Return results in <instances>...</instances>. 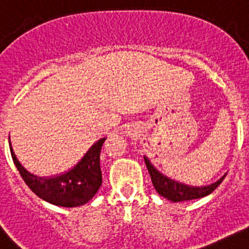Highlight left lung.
<instances>
[{"mask_svg":"<svg viewBox=\"0 0 249 249\" xmlns=\"http://www.w3.org/2000/svg\"><path fill=\"white\" fill-rule=\"evenodd\" d=\"M144 162L147 169H148V173L151 175V180H152L153 187H155L157 193L171 202L191 201V199H197V198L209 196L210 193H212L216 188L219 187L220 183L224 180V178L226 175V174H224L219 180H216L215 183L209 184V185L193 187V185H188V184L174 180V179L167 178L166 175H163L162 173H160L156 167L153 166L152 162L149 161L148 157L144 156Z\"/></svg>","mask_w":249,"mask_h":249,"instance_id":"8db88e82","label":"left lung"}]
</instances>
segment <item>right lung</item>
Segmentation results:
<instances>
[{
	"label": "right lung",
	"instance_id": "add662e5",
	"mask_svg": "<svg viewBox=\"0 0 249 249\" xmlns=\"http://www.w3.org/2000/svg\"><path fill=\"white\" fill-rule=\"evenodd\" d=\"M105 141L106 138L98 139L70 170L53 177H37L30 174L16 159L11 142L10 151L16 169L33 193L54 206L78 207L89 202L102 184L100 155Z\"/></svg>",
	"mask_w": 249,
	"mask_h": 249
}]
</instances>
